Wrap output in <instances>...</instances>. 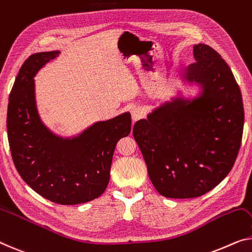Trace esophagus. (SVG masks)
<instances>
[{"instance_id": "obj_1", "label": "esophagus", "mask_w": 252, "mask_h": 252, "mask_svg": "<svg viewBox=\"0 0 252 252\" xmlns=\"http://www.w3.org/2000/svg\"><path fill=\"white\" fill-rule=\"evenodd\" d=\"M131 118H132L133 122H137L140 119L144 118V113H142L140 108H133V110L131 111Z\"/></svg>"}]
</instances>
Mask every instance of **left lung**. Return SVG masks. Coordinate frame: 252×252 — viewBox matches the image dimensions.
Listing matches in <instances>:
<instances>
[{
	"label": "left lung",
	"mask_w": 252,
	"mask_h": 252,
	"mask_svg": "<svg viewBox=\"0 0 252 252\" xmlns=\"http://www.w3.org/2000/svg\"><path fill=\"white\" fill-rule=\"evenodd\" d=\"M183 79L200 86L198 97H174L139 120L133 137L155 189L166 198L200 197L223 181L241 146V90L227 63L205 44Z\"/></svg>",
	"instance_id": "8db88e82"
}]
</instances>
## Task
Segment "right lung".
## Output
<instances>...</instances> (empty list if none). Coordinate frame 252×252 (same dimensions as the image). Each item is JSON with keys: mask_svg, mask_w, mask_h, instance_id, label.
I'll use <instances>...</instances> for the list:
<instances>
[{"mask_svg": "<svg viewBox=\"0 0 252 252\" xmlns=\"http://www.w3.org/2000/svg\"><path fill=\"white\" fill-rule=\"evenodd\" d=\"M60 51L30 55L19 70L7 105L6 129L18 173L40 196L60 205H77L102 194L110 181L115 146L129 136V112L62 138L39 118L33 77Z\"/></svg>", "mask_w": 252, "mask_h": 252, "instance_id": "1", "label": "right lung"}]
</instances>
